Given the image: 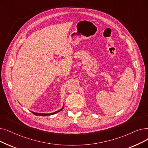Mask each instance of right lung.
Listing matches in <instances>:
<instances>
[{"label": "right lung", "mask_w": 148, "mask_h": 148, "mask_svg": "<svg viewBox=\"0 0 148 148\" xmlns=\"http://www.w3.org/2000/svg\"><path fill=\"white\" fill-rule=\"evenodd\" d=\"M63 108H64V105H63V107H62L61 109H60L59 110L57 111H56V112H52V113H49V114L38 113V112H33V111H32V112H33V114H34V115H40V116H47V115H53V114H56V113H57V112H60V111H62V110H63Z\"/></svg>", "instance_id": "right-lung-1"}]
</instances>
